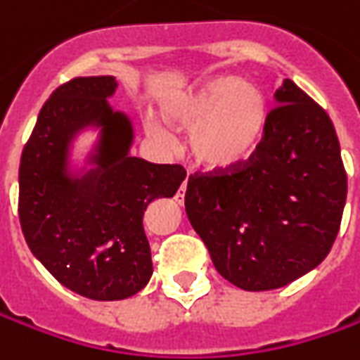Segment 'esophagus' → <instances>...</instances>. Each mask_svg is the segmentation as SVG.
<instances>
[{"mask_svg":"<svg viewBox=\"0 0 360 360\" xmlns=\"http://www.w3.org/2000/svg\"><path fill=\"white\" fill-rule=\"evenodd\" d=\"M186 188H188V180L182 182V188H180V194H178V202L184 200V194H186Z\"/></svg>","mask_w":360,"mask_h":360,"instance_id":"1","label":"esophagus"}]
</instances>
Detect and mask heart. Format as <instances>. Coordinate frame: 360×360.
Here are the masks:
<instances>
[{
	"label": "heart",
	"instance_id": "heart-1",
	"mask_svg": "<svg viewBox=\"0 0 360 360\" xmlns=\"http://www.w3.org/2000/svg\"><path fill=\"white\" fill-rule=\"evenodd\" d=\"M168 122L190 128L188 146L202 168L224 172L255 158L266 138L269 98L250 79L214 76L174 90L160 100ZM146 131L160 142L170 130L156 116H146Z\"/></svg>",
	"mask_w": 360,
	"mask_h": 360
}]
</instances>
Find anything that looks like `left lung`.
Returning <instances> with one entry per match:
<instances>
[{
  "instance_id": "left-lung-1",
  "label": "left lung",
  "mask_w": 360,
  "mask_h": 360,
  "mask_svg": "<svg viewBox=\"0 0 360 360\" xmlns=\"http://www.w3.org/2000/svg\"><path fill=\"white\" fill-rule=\"evenodd\" d=\"M266 138L232 172L192 176L186 214L216 270L242 290H272L328 255L347 202V174L326 112L292 79L274 94Z\"/></svg>"
}]
</instances>
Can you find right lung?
<instances>
[{
    "label": "right lung",
    "mask_w": 360,
    "mask_h": 360,
    "mask_svg": "<svg viewBox=\"0 0 360 360\" xmlns=\"http://www.w3.org/2000/svg\"><path fill=\"white\" fill-rule=\"evenodd\" d=\"M114 76L74 77L44 104L21 152L20 222L34 256L65 288L91 300L134 297L152 276L144 210L172 198L186 172L131 156L134 124L108 102ZM96 131L82 159L79 133Z\"/></svg>",
    "instance_id": "obj_1"
}]
</instances>
